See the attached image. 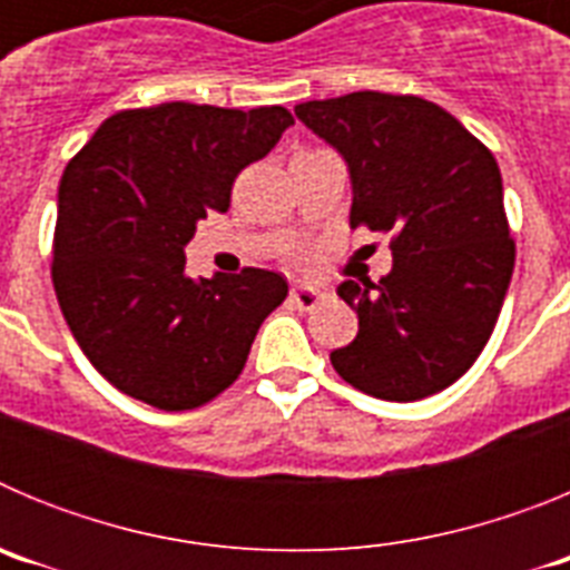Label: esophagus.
I'll use <instances>...</instances> for the list:
<instances>
[{
    "instance_id": "esophagus-1",
    "label": "esophagus",
    "mask_w": 570,
    "mask_h": 570,
    "mask_svg": "<svg viewBox=\"0 0 570 570\" xmlns=\"http://www.w3.org/2000/svg\"><path fill=\"white\" fill-rule=\"evenodd\" d=\"M320 299H322V291H316V288L296 285V288L291 291V302H294L299 311H314L316 305H320Z\"/></svg>"
}]
</instances>
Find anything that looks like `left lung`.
<instances>
[{"label":"left lung","instance_id":"1","mask_svg":"<svg viewBox=\"0 0 570 570\" xmlns=\"http://www.w3.org/2000/svg\"><path fill=\"white\" fill-rule=\"evenodd\" d=\"M296 116L345 156L351 228L387 234L394 254L380 282L340 285L360 334L331 365L376 400L440 394L488 345L513 274L500 165L460 119L411 94L356 90Z\"/></svg>","mask_w":570,"mask_h":570}]
</instances>
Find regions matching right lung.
<instances>
[{
	"instance_id": "obj_1",
	"label": "right lung",
	"mask_w": 570,
	"mask_h": 570,
	"mask_svg": "<svg viewBox=\"0 0 570 570\" xmlns=\"http://www.w3.org/2000/svg\"><path fill=\"white\" fill-rule=\"evenodd\" d=\"M288 125L282 105L130 108L105 119L68 163L53 291L82 354L122 394L190 411L239 380L288 282L265 268L190 279L183 248L196 219L230 208L236 176Z\"/></svg>"
}]
</instances>
